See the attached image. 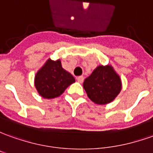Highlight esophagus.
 <instances>
[{
    "label": "esophagus",
    "mask_w": 153,
    "mask_h": 153,
    "mask_svg": "<svg viewBox=\"0 0 153 153\" xmlns=\"http://www.w3.org/2000/svg\"><path fill=\"white\" fill-rule=\"evenodd\" d=\"M76 80H77V82L79 83H82L83 81H84V77H83L82 76H80L78 77H76Z\"/></svg>",
    "instance_id": "1"
}]
</instances>
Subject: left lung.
I'll use <instances>...</instances> for the list:
<instances>
[{"label":"left lung","instance_id":"obj_1","mask_svg":"<svg viewBox=\"0 0 153 153\" xmlns=\"http://www.w3.org/2000/svg\"><path fill=\"white\" fill-rule=\"evenodd\" d=\"M83 87L87 97L97 105L113 102L123 88L121 77L111 65L98 66L85 79Z\"/></svg>","mask_w":153,"mask_h":153}]
</instances>
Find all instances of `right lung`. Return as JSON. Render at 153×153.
Wrapping results in <instances>:
<instances>
[{
    "label": "right lung",
    "mask_w": 153,
    "mask_h": 153,
    "mask_svg": "<svg viewBox=\"0 0 153 153\" xmlns=\"http://www.w3.org/2000/svg\"><path fill=\"white\" fill-rule=\"evenodd\" d=\"M75 82L74 76L62 68L60 59L56 61L48 59L37 71L34 78L36 89L45 99L58 97Z\"/></svg>",
    "instance_id": "1"
}]
</instances>
